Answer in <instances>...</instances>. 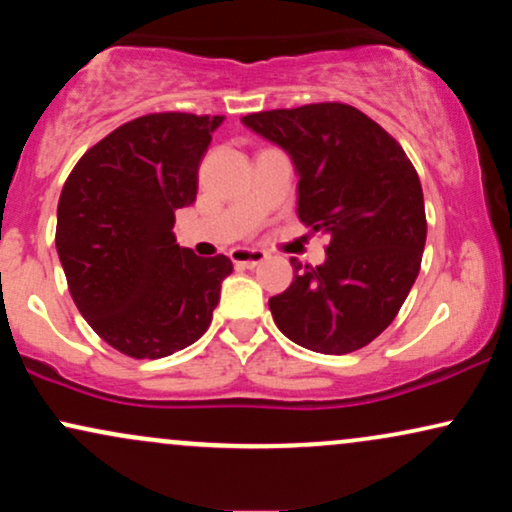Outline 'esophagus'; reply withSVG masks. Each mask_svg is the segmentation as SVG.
Masks as SVG:
<instances>
[{
  "label": "esophagus",
  "instance_id": "obj_1",
  "mask_svg": "<svg viewBox=\"0 0 512 512\" xmlns=\"http://www.w3.org/2000/svg\"><path fill=\"white\" fill-rule=\"evenodd\" d=\"M231 260L236 267H257L267 260V252L255 248H236L231 250Z\"/></svg>",
  "mask_w": 512,
  "mask_h": 512
}]
</instances>
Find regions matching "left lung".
Instances as JSON below:
<instances>
[{
	"mask_svg": "<svg viewBox=\"0 0 512 512\" xmlns=\"http://www.w3.org/2000/svg\"><path fill=\"white\" fill-rule=\"evenodd\" d=\"M243 125L291 156L298 219L330 236L317 267L291 257V286L269 298L276 327L317 354H351L395 320L419 276V175L378 122L344 103L252 113Z\"/></svg>",
	"mask_w": 512,
	"mask_h": 512,
	"instance_id": "8db88e82",
	"label": "left lung"
}]
</instances>
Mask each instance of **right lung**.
Returning a JSON list of instances; mask_svg holds the SVG:
<instances>
[{
	"label": "right lung",
	"instance_id": "1",
	"mask_svg": "<svg viewBox=\"0 0 512 512\" xmlns=\"http://www.w3.org/2000/svg\"><path fill=\"white\" fill-rule=\"evenodd\" d=\"M221 115L154 113L81 156L57 204V255L93 332L120 354L163 358L211 325L226 255L175 243V211L197 197V170Z\"/></svg>",
	"mask_w": 512,
	"mask_h": 512
}]
</instances>
